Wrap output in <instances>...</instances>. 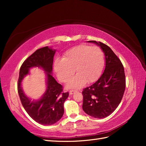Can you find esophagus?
<instances>
[{
  "label": "esophagus",
  "instance_id": "esophagus-1",
  "mask_svg": "<svg viewBox=\"0 0 146 146\" xmlns=\"http://www.w3.org/2000/svg\"><path fill=\"white\" fill-rule=\"evenodd\" d=\"M76 92H77V90H70V95H73V94H74V93Z\"/></svg>",
  "mask_w": 146,
  "mask_h": 146
}]
</instances>
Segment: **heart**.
<instances>
[{
    "instance_id": "obj_1",
    "label": "heart",
    "mask_w": 146,
    "mask_h": 146,
    "mask_svg": "<svg viewBox=\"0 0 146 146\" xmlns=\"http://www.w3.org/2000/svg\"><path fill=\"white\" fill-rule=\"evenodd\" d=\"M104 65V54L100 48L81 44L68 49L62 60H56L54 70L62 82H67L75 70L77 75L68 83L67 88H79L86 82L97 80Z\"/></svg>"
}]
</instances>
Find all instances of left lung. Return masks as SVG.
I'll list each match as a JSON object with an SVG mask.
<instances>
[{
  "label": "left lung",
  "mask_w": 146,
  "mask_h": 146,
  "mask_svg": "<svg viewBox=\"0 0 146 146\" xmlns=\"http://www.w3.org/2000/svg\"><path fill=\"white\" fill-rule=\"evenodd\" d=\"M100 46L105 57L104 73L94 84L83 90V110L88 115L103 119L120 104L125 88L123 66L111 48L101 42L88 41Z\"/></svg>",
  "instance_id": "8db88e82"
}]
</instances>
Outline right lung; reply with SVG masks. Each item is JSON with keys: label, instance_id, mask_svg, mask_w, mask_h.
Segmentation results:
<instances>
[{"label": "right lung", "instance_id": "add662e5", "mask_svg": "<svg viewBox=\"0 0 146 146\" xmlns=\"http://www.w3.org/2000/svg\"><path fill=\"white\" fill-rule=\"evenodd\" d=\"M55 49L48 46L40 48L24 61L20 68L17 90L21 103L29 115L36 122L44 125H52L61 119L64 113V103L68 92L63 93L62 85L52 77V63ZM38 67L46 73V89L38 100L31 101L21 88V82L32 67Z\"/></svg>", "mask_w": 146, "mask_h": 146}]
</instances>
